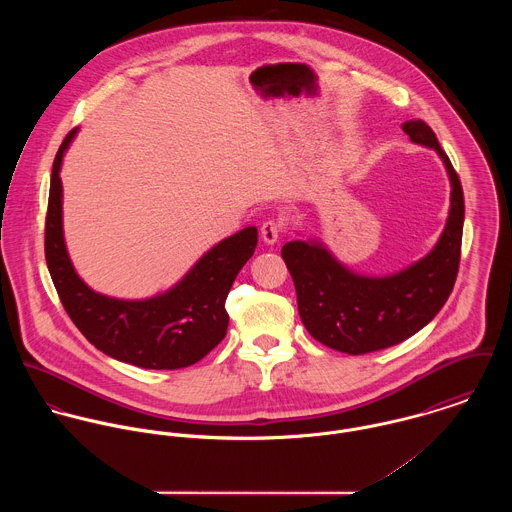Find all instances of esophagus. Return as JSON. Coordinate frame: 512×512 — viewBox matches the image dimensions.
Returning <instances> with one entry per match:
<instances>
[{"instance_id":"34e87169","label":"esophagus","mask_w":512,"mask_h":512,"mask_svg":"<svg viewBox=\"0 0 512 512\" xmlns=\"http://www.w3.org/2000/svg\"><path fill=\"white\" fill-rule=\"evenodd\" d=\"M280 232H282V222L280 220H266L260 228L262 240L266 244H276L280 240Z\"/></svg>"}]
</instances>
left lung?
Wrapping results in <instances>:
<instances>
[{
  "mask_svg": "<svg viewBox=\"0 0 512 512\" xmlns=\"http://www.w3.org/2000/svg\"><path fill=\"white\" fill-rule=\"evenodd\" d=\"M402 130L414 144L436 149L451 185L445 228L424 258L390 276H363L321 240H292L282 248L305 329L341 353L365 355L406 341L438 315L457 278L465 219L461 181L426 122L410 120Z\"/></svg>",
  "mask_w": 512,
  "mask_h": 512,
  "instance_id": "8db88e82",
  "label": "left lung"
}]
</instances>
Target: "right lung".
<instances>
[{
	"label": "right lung",
	"instance_id": "1",
	"mask_svg": "<svg viewBox=\"0 0 512 512\" xmlns=\"http://www.w3.org/2000/svg\"><path fill=\"white\" fill-rule=\"evenodd\" d=\"M76 134L78 128L57 151L45 222L47 268L69 317L98 351L116 361L153 370L199 363L226 335L224 301L256 250V226L220 240L167 292L146 299L94 292L76 274L63 232L61 165Z\"/></svg>",
	"mask_w": 512,
	"mask_h": 512
}]
</instances>
